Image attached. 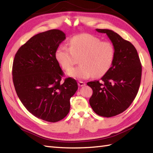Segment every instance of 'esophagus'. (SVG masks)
<instances>
[{
  "instance_id": "1",
  "label": "esophagus",
  "mask_w": 153,
  "mask_h": 153,
  "mask_svg": "<svg viewBox=\"0 0 153 153\" xmlns=\"http://www.w3.org/2000/svg\"><path fill=\"white\" fill-rule=\"evenodd\" d=\"M77 84H78V85L79 87H82V86L85 85V83L83 82H77Z\"/></svg>"
}]
</instances>
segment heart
Returning a JSON list of instances; mask_svg holds the SVG:
<instances>
[{
  "label": "heart",
  "instance_id": "1",
  "mask_svg": "<svg viewBox=\"0 0 153 153\" xmlns=\"http://www.w3.org/2000/svg\"><path fill=\"white\" fill-rule=\"evenodd\" d=\"M55 57L60 66L68 70L79 58V66L67 71L68 76L84 79L92 76L100 77L111 68L115 58V48L110 41H102L89 33L75 35L70 40V47L62 45Z\"/></svg>",
  "mask_w": 153,
  "mask_h": 153
}]
</instances>
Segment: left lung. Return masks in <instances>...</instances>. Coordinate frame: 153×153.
Returning a JSON list of instances; mask_svg holds the SVG:
<instances>
[{
  "mask_svg": "<svg viewBox=\"0 0 153 153\" xmlns=\"http://www.w3.org/2000/svg\"><path fill=\"white\" fill-rule=\"evenodd\" d=\"M96 31L108 37L115 48V58L101 79L87 83L93 89L89 104L97 114L109 118L125 111L134 101L140 86L142 67L137 50L130 42L112 30Z\"/></svg>",
  "mask_w": 153,
  "mask_h": 153,
  "instance_id": "left-lung-1",
  "label": "left lung"
}]
</instances>
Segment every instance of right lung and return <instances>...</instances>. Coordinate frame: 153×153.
<instances>
[{"instance_id": "1", "label": "right lung", "mask_w": 153, "mask_h": 153, "mask_svg": "<svg viewBox=\"0 0 153 153\" xmlns=\"http://www.w3.org/2000/svg\"><path fill=\"white\" fill-rule=\"evenodd\" d=\"M65 39L59 30L38 33L19 48L13 62V82L19 100L32 114L49 122L67 116L70 99L78 88L71 77L60 82L64 73L55 53Z\"/></svg>"}]
</instances>
